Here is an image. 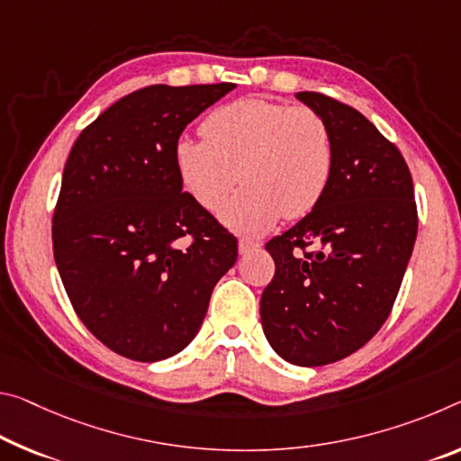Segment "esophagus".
I'll use <instances>...</instances> for the list:
<instances>
[{
    "label": "esophagus",
    "instance_id": "34e87169",
    "mask_svg": "<svg viewBox=\"0 0 461 461\" xmlns=\"http://www.w3.org/2000/svg\"><path fill=\"white\" fill-rule=\"evenodd\" d=\"M258 248H260V244L252 242V240H240V244H238V250L242 257H246V254H250L254 250H258Z\"/></svg>",
    "mask_w": 461,
    "mask_h": 461
}]
</instances>
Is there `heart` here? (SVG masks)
Segmentation results:
<instances>
[{"label":"heart","mask_w":461,"mask_h":461,"mask_svg":"<svg viewBox=\"0 0 461 461\" xmlns=\"http://www.w3.org/2000/svg\"><path fill=\"white\" fill-rule=\"evenodd\" d=\"M201 135L203 141H178V176L207 211L244 182L221 211V221L244 236L268 231L281 215H308L330 185L332 133L313 108L242 98L211 113Z\"/></svg>","instance_id":"b5f03b06"}]
</instances>
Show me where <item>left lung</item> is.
I'll use <instances>...</instances> for the list:
<instances>
[{
	"instance_id": "left-lung-1",
	"label": "left lung",
	"mask_w": 461,
	"mask_h": 461,
	"mask_svg": "<svg viewBox=\"0 0 461 461\" xmlns=\"http://www.w3.org/2000/svg\"><path fill=\"white\" fill-rule=\"evenodd\" d=\"M295 96L330 127L334 167L322 201L267 242L275 276L260 320L276 355L320 367L359 350L388 320L419 217L411 170L374 122L324 94Z\"/></svg>"
}]
</instances>
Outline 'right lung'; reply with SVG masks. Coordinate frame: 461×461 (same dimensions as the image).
<instances>
[{"mask_svg":"<svg viewBox=\"0 0 461 461\" xmlns=\"http://www.w3.org/2000/svg\"><path fill=\"white\" fill-rule=\"evenodd\" d=\"M233 84L148 86L73 143L53 213V252L84 326L114 353L153 363L203 324L238 240L182 193V131Z\"/></svg>","mask_w":461,"mask_h":461,"instance_id":"1","label":"right lung"}]
</instances>
